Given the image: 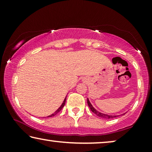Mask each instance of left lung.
<instances>
[{"label":"left lung","instance_id":"obj_1","mask_svg":"<svg viewBox=\"0 0 152 152\" xmlns=\"http://www.w3.org/2000/svg\"><path fill=\"white\" fill-rule=\"evenodd\" d=\"M87 103H88V107H90V109L91 110V111L93 112V113H94L95 115L98 116V117H100V118H105V119H112V118H116V117H118V115H108V114H105V113H101V112H99L98 111H97L96 109H95L94 107H93L92 104H91L90 101H89L88 98H87ZM125 113H123L121 115H124Z\"/></svg>","mask_w":152,"mask_h":152}]
</instances>
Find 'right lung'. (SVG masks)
Returning <instances> with one entry per match:
<instances>
[{
	"instance_id": "add662e5",
	"label": "right lung",
	"mask_w": 152,
	"mask_h": 152,
	"mask_svg": "<svg viewBox=\"0 0 152 152\" xmlns=\"http://www.w3.org/2000/svg\"><path fill=\"white\" fill-rule=\"evenodd\" d=\"M66 101V97H65V99H64V102H63V103L61 104V105L60 106V107L59 108V109H58L57 110V111H56L55 112V113H53V114H51L50 115H48V117H50H50H53V116H55V115H56V114H57L58 113H59V112L60 111H61V110L62 109H63V107H64V105H65Z\"/></svg>"
}]
</instances>
